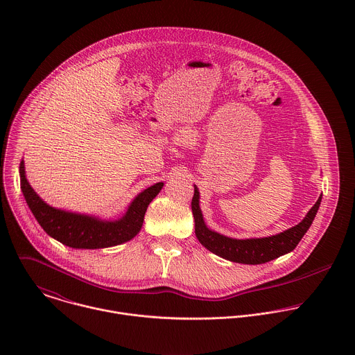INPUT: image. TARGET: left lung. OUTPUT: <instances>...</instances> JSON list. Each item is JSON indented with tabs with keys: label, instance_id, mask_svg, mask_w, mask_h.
I'll return each mask as SVG.
<instances>
[{
	"label": "left lung",
	"instance_id": "8db88e82",
	"mask_svg": "<svg viewBox=\"0 0 355 355\" xmlns=\"http://www.w3.org/2000/svg\"><path fill=\"white\" fill-rule=\"evenodd\" d=\"M322 202V195L316 200V204L311 208L306 216L302 219L293 227L281 232L278 234H272L268 237H252V239H233L223 236L215 230H211L204 220V215L199 208V189L193 185V196H192V215L195 219V234L199 243L212 251L214 254L240 264H264L271 260H275L284 254L292 251L300 239L305 236L308 229L311 227L319 207Z\"/></svg>",
	"mask_w": 355,
	"mask_h": 355
}]
</instances>
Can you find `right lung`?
Here are the masks:
<instances>
[{
	"mask_svg": "<svg viewBox=\"0 0 355 355\" xmlns=\"http://www.w3.org/2000/svg\"><path fill=\"white\" fill-rule=\"evenodd\" d=\"M19 177L26 204L43 230L64 245L88 250L112 247L132 240L143 226L148 204L159 195L164 185V182H157L146 188L135 196L122 218L108 220L92 215L58 209L46 204L28 182L24 160L19 166Z\"/></svg>",
	"mask_w": 355,
	"mask_h": 355,
	"instance_id": "add662e5",
	"label": "right lung"
}]
</instances>
